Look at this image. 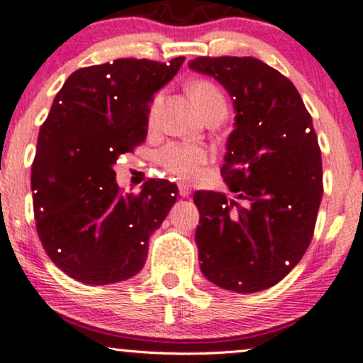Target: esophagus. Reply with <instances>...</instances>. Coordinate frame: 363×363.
I'll list each match as a JSON object with an SVG mask.
<instances>
[{"mask_svg": "<svg viewBox=\"0 0 363 363\" xmlns=\"http://www.w3.org/2000/svg\"><path fill=\"white\" fill-rule=\"evenodd\" d=\"M179 194H181L182 198H189V196H191V187L187 186V184H184V182H181V184H179Z\"/></svg>", "mask_w": 363, "mask_h": 363, "instance_id": "1", "label": "esophagus"}]
</instances>
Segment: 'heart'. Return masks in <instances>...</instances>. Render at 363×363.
Listing matches in <instances>:
<instances>
[{
    "label": "heart",
    "mask_w": 363,
    "mask_h": 363,
    "mask_svg": "<svg viewBox=\"0 0 363 363\" xmlns=\"http://www.w3.org/2000/svg\"><path fill=\"white\" fill-rule=\"evenodd\" d=\"M189 97L203 116L215 109H227L225 95L211 80H194L189 85ZM158 164L174 177L193 181L211 160L210 150L196 143H170L157 153Z\"/></svg>",
    "instance_id": "heart-1"
}]
</instances>
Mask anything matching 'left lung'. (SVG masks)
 Masks as SVG:
<instances>
[{"label":"left lung","instance_id":"1","mask_svg":"<svg viewBox=\"0 0 363 363\" xmlns=\"http://www.w3.org/2000/svg\"><path fill=\"white\" fill-rule=\"evenodd\" d=\"M234 101L222 177L235 199L196 191L199 268L220 289L254 294L302 259L323 198V162L312 118L295 85L256 57H196Z\"/></svg>","mask_w":363,"mask_h":363}]
</instances>
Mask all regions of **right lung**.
<instances>
[{"instance_id":"right-lung-1","label":"right lung","mask_w":363,"mask_h":363,"mask_svg":"<svg viewBox=\"0 0 363 363\" xmlns=\"http://www.w3.org/2000/svg\"><path fill=\"white\" fill-rule=\"evenodd\" d=\"M182 62L124 57L80 68L54 97L30 184L40 242L73 280L111 285L135 277L150 235L177 201V186L165 179L123 194L112 165L147 138L148 104Z\"/></svg>"}]
</instances>
